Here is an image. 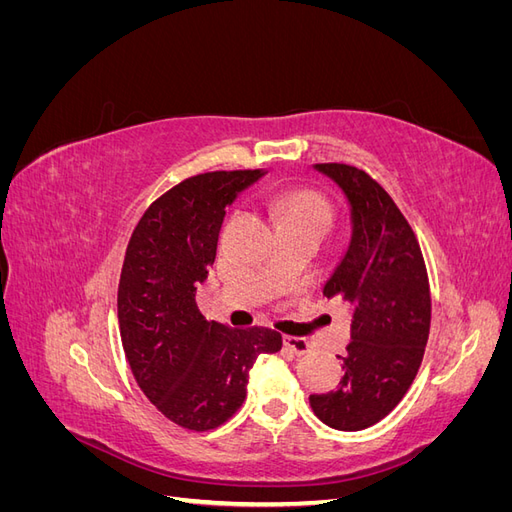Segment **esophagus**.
Instances as JSON below:
<instances>
[{"label": "esophagus", "mask_w": 512, "mask_h": 512, "mask_svg": "<svg viewBox=\"0 0 512 512\" xmlns=\"http://www.w3.org/2000/svg\"><path fill=\"white\" fill-rule=\"evenodd\" d=\"M284 346L294 354V356H305L309 350H312V344L307 342L303 337H292V335H284Z\"/></svg>", "instance_id": "1"}]
</instances>
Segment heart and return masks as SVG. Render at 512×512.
Returning <instances> with one entry per match:
<instances>
[{"mask_svg":"<svg viewBox=\"0 0 512 512\" xmlns=\"http://www.w3.org/2000/svg\"><path fill=\"white\" fill-rule=\"evenodd\" d=\"M275 213L280 224H309L324 232L331 224V207L318 192L292 190L275 198Z\"/></svg>","mask_w":512,"mask_h":512,"instance_id":"1","label":"heart"}]
</instances>
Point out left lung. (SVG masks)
I'll return each instance as SVG.
<instances>
[{"instance_id":"left-lung-1","label":"left lung","mask_w":512,"mask_h":512,"mask_svg":"<svg viewBox=\"0 0 512 512\" xmlns=\"http://www.w3.org/2000/svg\"><path fill=\"white\" fill-rule=\"evenodd\" d=\"M348 200L350 241L322 292L344 301L350 339L344 378L329 393L309 395L324 425L361 431L389 414L406 395L423 361L431 297L421 247L380 183L348 164H314Z\"/></svg>"}]
</instances>
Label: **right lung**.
<instances>
[{"instance_id":"right-lung-1","label":"right lung","mask_w":512,"mask_h":512,"mask_svg":"<svg viewBox=\"0 0 512 512\" xmlns=\"http://www.w3.org/2000/svg\"><path fill=\"white\" fill-rule=\"evenodd\" d=\"M265 170H215L181 181L136 224L117 290L119 331L147 399L179 427L226 423L247 393L258 354L282 350V335L207 320L196 288L218 252L226 207Z\"/></svg>"}]
</instances>
